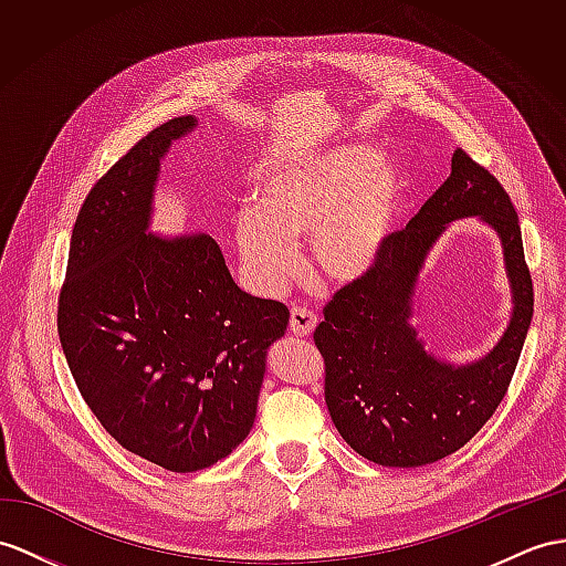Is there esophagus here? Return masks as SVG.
Instances as JSON below:
<instances>
[{
    "mask_svg": "<svg viewBox=\"0 0 566 566\" xmlns=\"http://www.w3.org/2000/svg\"><path fill=\"white\" fill-rule=\"evenodd\" d=\"M316 314L312 312V310H305V307H295L293 312H291V331L295 336H300V338H305V336H310L312 331H314V326H316Z\"/></svg>",
    "mask_w": 566,
    "mask_h": 566,
    "instance_id": "obj_1",
    "label": "esophagus"
}]
</instances>
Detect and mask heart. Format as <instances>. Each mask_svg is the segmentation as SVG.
Wrapping results in <instances>:
<instances>
[{"mask_svg":"<svg viewBox=\"0 0 566 566\" xmlns=\"http://www.w3.org/2000/svg\"><path fill=\"white\" fill-rule=\"evenodd\" d=\"M406 182L365 148H343L271 170L256 211L238 218V252L252 287L275 295L300 271L297 242L328 283H353L377 264L403 206Z\"/></svg>","mask_w":566,"mask_h":566,"instance_id":"heart-1","label":"heart"}]
</instances>
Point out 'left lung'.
<instances>
[{
    "label": "left lung",
    "mask_w": 566,
    "mask_h": 566,
    "mask_svg": "<svg viewBox=\"0 0 566 566\" xmlns=\"http://www.w3.org/2000/svg\"><path fill=\"white\" fill-rule=\"evenodd\" d=\"M478 214L503 238L515 291L513 324L482 361L453 368L427 356L408 324L411 291L429 247L451 219ZM533 319V279L512 199L463 148L451 175L410 223L391 232L363 279L331 297L314 346L324 357V398L346 442L379 465L434 463L480 432L512 384Z\"/></svg>",
    "instance_id": "obj_1"
}]
</instances>
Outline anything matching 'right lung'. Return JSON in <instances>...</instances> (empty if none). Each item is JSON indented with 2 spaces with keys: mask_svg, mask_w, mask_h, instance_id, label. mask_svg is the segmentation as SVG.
<instances>
[{
  "mask_svg": "<svg viewBox=\"0 0 566 566\" xmlns=\"http://www.w3.org/2000/svg\"><path fill=\"white\" fill-rule=\"evenodd\" d=\"M195 117L136 142L76 216L57 300L60 343L107 434L172 473L209 468L250 434L283 302L247 295L209 235H150L160 158Z\"/></svg>",
  "mask_w": 566,
  "mask_h": 566,
  "instance_id": "obj_1",
  "label": "right lung"
}]
</instances>
